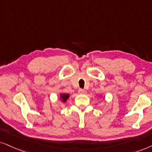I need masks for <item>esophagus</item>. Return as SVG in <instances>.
<instances>
[{
    "label": "esophagus",
    "instance_id": "obj_1",
    "mask_svg": "<svg viewBox=\"0 0 152 152\" xmlns=\"http://www.w3.org/2000/svg\"><path fill=\"white\" fill-rule=\"evenodd\" d=\"M78 93L81 94H85L86 93V91L83 90V89H79V90H78Z\"/></svg>",
    "mask_w": 152,
    "mask_h": 152
}]
</instances>
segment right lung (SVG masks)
<instances>
[{
	"label": "right lung",
	"instance_id": "add662e5",
	"mask_svg": "<svg viewBox=\"0 0 152 152\" xmlns=\"http://www.w3.org/2000/svg\"><path fill=\"white\" fill-rule=\"evenodd\" d=\"M60 97L62 98V102H66V99H67L69 97V95L68 94H61V95H60Z\"/></svg>",
	"mask_w": 152,
	"mask_h": 152
}]
</instances>
